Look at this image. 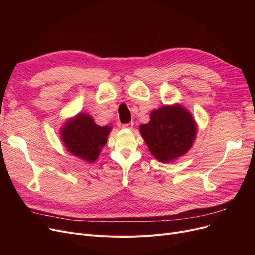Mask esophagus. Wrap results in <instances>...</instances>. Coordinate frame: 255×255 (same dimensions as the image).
<instances>
[{
	"label": "esophagus",
	"instance_id": "1",
	"mask_svg": "<svg viewBox=\"0 0 255 255\" xmlns=\"http://www.w3.org/2000/svg\"><path fill=\"white\" fill-rule=\"evenodd\" d=\"M133 125H134V124H133V123L131 122V123H128V124H123L122 127H123L124 129H129V130H131V129L133 128Z\"/></svg>",
	"mask_w": 255,
	"mask_h": 255
}]
</instances>
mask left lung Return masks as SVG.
Instances as JSON below:
<instances>
[{"instance_id":"1","label":"left lung","mask_w":255,"mask_h":255,"mask_svg":"<svg viewBox=\"0 0 255 255\" xmlns=\"http://www.w3.org/2000/svg\"><path fill=\"white\" fill-rule=\"evenodd\" d=\"M139 132L151 154L158 161L168 163L192 148L197 124L188 110L173 103L152 111L149 123L141 124Z\"/></svg>"}]
</instances>
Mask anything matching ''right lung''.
<instances>
[{
	"label": "right lung",
	"instance_id": "1",
	"mask_svg": "<svg viewBox=\"0 0 255 255\" xmlns=\"http://www.w3.org/2000/svg\"><path fill=\"white\" fill-rule=\"evenodd\" d=\"M111 131L112 126H99L90 115L78 113L65 121L60 137L71 155L93 163L99 157Z\"/></svg>",
	"mask_w": 255,
	"mask_h": 255
}]
</instances>
